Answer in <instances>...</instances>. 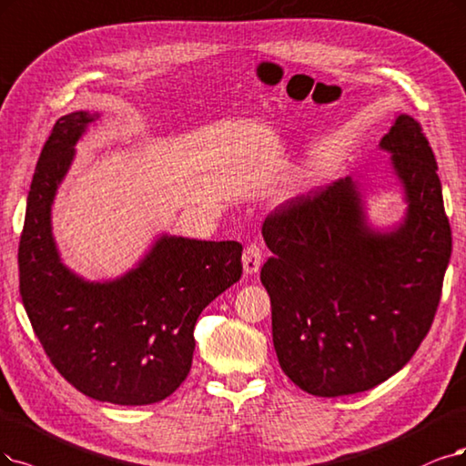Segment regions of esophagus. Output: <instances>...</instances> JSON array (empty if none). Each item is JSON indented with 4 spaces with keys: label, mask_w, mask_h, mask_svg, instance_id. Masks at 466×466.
Returning <instances> with one entry per match:
<instances>
[{
    "label": "esophagus",
    "mask_w": 466,
    "mask_h": 466,
    "mask_svg": "<svg viewBox=\"0 0 466 466\" xmlns=\"http://www.w3.org/2000/svg\"><path fill=\"white\" fill-rule=\"evenodd\" d=\"M242 263H244V272L246 274H255L257 270L261 268L263 263V251L257 244H249L244 249V257H242Z\"/></svg>",
    "instance_id": "34e87169"
}]
</instances>
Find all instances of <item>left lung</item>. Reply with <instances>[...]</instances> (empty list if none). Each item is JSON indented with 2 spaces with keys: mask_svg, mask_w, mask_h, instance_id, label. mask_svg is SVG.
Returning a JSON list of instances; mask_svg holds the SVG:
<instances>
[{
  "mask_svg": "<svg viewBox=\"0 0 466 466\" xmlns=\"http://www.w3.org/2000/svg\"><path fill=\"white\" fill-rule=\"evenodd\" d=\"M380 149L407 201L395 228L370 227L351 177L289 199L263 224L274 350L289 380L319 398L367 391L401 370L441 298L451 228L432 147L400 115Z\"/></svg>",
  "mask_w": 466,
  "mask_h": 466,
  "instance_id": "1",
  "label": "left lung"
}]
</instances>
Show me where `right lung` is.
<instances>
[{"instance_id": "obj_1", "label": "right lung", "mask_w": 466, "mask_h": 466, "mask_svg": "<svg viewBox=\"0 0 466 466\" xmlns=\"http://www.w3.org/2000/svg\"><path fill=\"white\" fill-rule=\"evenodd\" d=\"M99 113L61 116L36 165L19 244L21 298L59 374L115 405H151L192 369L198 317L242 277V244L159 236L144 259L107 282L84 280L61 261L51 205L75 146Z\"/></svg>"}]
</instances>
